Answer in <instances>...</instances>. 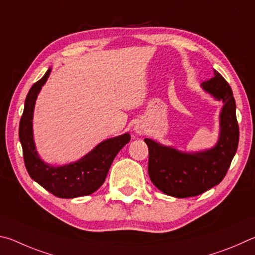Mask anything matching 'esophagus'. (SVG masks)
<instances>
[{
  "label": "esophagus",
  "mask_w": 255,
  "mask_h": 255,
  "mask_svg": "<svg viewBox=\"0 0 255 255\" xmlns=\"http://www.w3.org/2000/svg\"><path fill=\"white\" fill-rule=\"evenodd\" d=\"M134 132L136 133V134H144V133L146 132V125L144 123L142 122H137L135 125H134Z\"/></svg>",
  "instance_id": "obj_1"
}]
</instances>
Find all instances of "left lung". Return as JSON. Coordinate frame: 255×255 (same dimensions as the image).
Here are the masks:
<instances>
[{
	"label": "left lung",
	"mask_w": 255,
	"mask_h": 255,
	"mask_svg": "<svg viewBox=\"0 0 255 255\" xmlns=\"http://www.w3.org/2000/svg\"><path fill=\"white\" fill-rule=\"evenodd\" d=\"M200 86L216 101L223 102L220 134L213 148L188 152L144 139L149 148L150 179L159 190L172 197H193L220 184L238 150L240 131L236 104L229 83L214 70V77Z\"/></svg>",
	"instance_id": "obj_1"
}]
</instances>
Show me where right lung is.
I'll return each mask as SVG.
<instances>
[{
    "mask_svg": "<svg viewBox=\"0 0 255 255\" xmlns=\"http://www.w3.org/2000/svg\"><path fill=\"white\" fill-rule=\"evenodd\" d=\"M51 67L43 77L32 85L24 102L20 121L19 139L23 150L25 168L30 177L49 193L60 198L87 196L104 184L107 172L116 154L130 142L128 133L106 139L75 162L51 166L40 158L33 137V112L40 91L46 84Z\"/></svg>",
    "mask_w": 255,
    "mask_h": 255,
    "instance_id": "add662e5",
    "label": "right lung"
}]
</instances>
